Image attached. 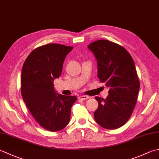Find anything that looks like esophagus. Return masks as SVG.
I'll return each mask as SVG.
<instances>
[{
  "label": "esophagus",
  "instance_id": "esophagus-1",
  "mask_svg": "<svg viewBox=\"0 0 159 159\" xmlns=\"http://www.w3.org/2000/svg\"><path fill=\"white\" fill-rule=\"evenodd\" d=\"M79 98L81 99V100H86V99L89 98L88 96H85V95H82L79 96Z\"/></svg>",
  "mask_w": 159,
  "mask_h": 159
}]
</instances>
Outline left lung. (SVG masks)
I'll list each match as a JSON object with an SVG mask.
<instances>
[{
	"label": "left lung",
	"instance_id": "8db88e82",
	"mask_svg": "<svg viewBox=\"0 0 159 159\" xmlns=\"http://www.w3.org/2000/svg\"><path fill=\"white\" fill-rule=\"evenodd\" d=\"M97 61L98 77L109 88L106 99L96 96V122L102 127L114 129L125 124L131 116L140 88L134 62L123 47L107 40H98L88 46Z\"/></svg>",
	"mask_w": 159,
	"mask_h": 159
}]
</instances>
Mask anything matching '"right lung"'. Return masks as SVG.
Wrapping results in <instances>:
<instances>
[{
	"label": "right lung",
	"instance_id": "obj_1",
	"mask_svg": "<svg viewBox=\"0 0 159 159\" xmlns=\"http://www.w3.org/2000/svg\"><path fill=\"white\" fill-rule=\"evenodd\" d=\"M73 47L48 44L30 53L21 72V94L28 110L43 128L57 132L70 120L75 96L58 94L54 80L61 75L66 56Z\"/></svg>",
	"mask_w": 159,
	"mask_h": 159
}]
</instances>
